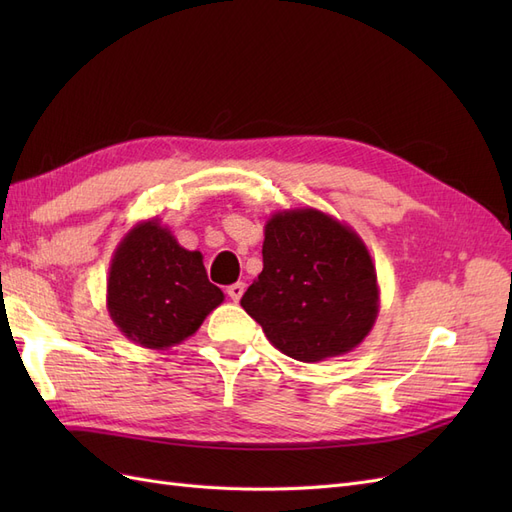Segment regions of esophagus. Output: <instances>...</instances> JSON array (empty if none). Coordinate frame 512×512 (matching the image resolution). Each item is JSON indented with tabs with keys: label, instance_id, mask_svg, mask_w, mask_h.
Here are the masks:
<instances>
[{
	"label": "esophagus",
	"instance_id": "esophagus-1",
	"mask_svg": "<svg viewBox=\"0 0 512 512\" xmlns=\"http://www.w3.org/2000/svg\"><path fill=\"white\" fill-rule=\"evenodd\" d=\"M226 292H228V297H230L232 301H235V303H237V301H239V299L243 297V292H245V284H243V282H237V284H230Z\"/></svg>",
	"mask_w": 512,
	"mask_h": 512
}]
</instances>
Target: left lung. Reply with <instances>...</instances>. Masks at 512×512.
Returning <instances> with one entry per match:
<instances>
[{"label":"left lung","instance_id":"1","mask_svg":"<svg viewBox=\"0 0 512 512\" xmlns=\"http://www.w3.org/2000/svg\"><path fill=\"white\" fill-rule=\"evenodd\" d=\"M241 307L290 359L346 354L374 329L380 288L356 232L312 207L275 211L265 224L262 271Z\"/></svg>","mask_w":512,"mask_h":512}]
</instances>
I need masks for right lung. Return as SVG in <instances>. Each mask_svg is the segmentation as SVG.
<instances>
[{"instance_id": "1", "label": "right lung", "mask_w": 512, "mask_h": 512, "mask_svg": "<svg viewBox=\"0 0 512 512\" xmlns=\"http://www.w3.org/2000/svg\"><path fill=\"white\" fill-rule=\"evenodd\" d=\"M224 301L203 254L179 245L158 218L138 222L121 239L108 267L106 307L130 342L166 350L194 335Z\"/></svg>"}]
</instances>
